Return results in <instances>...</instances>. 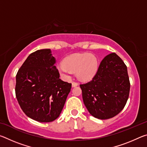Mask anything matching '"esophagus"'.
Segmentation results:
<instances>
[{"mask_svg": "<svg viewBox=\"0 0 147 147\" xmlns=\"http://www.w3.org/2000/svg\"><path fill=\"white\" fill-rule=\"evenodd\" d=\"M78 85V83L75 82H72V87H73V88H74V87H76Z\"/></svg>", "mask_w": 147, "mask_h": 147, "instance_id": "34e87169", "label": "esophagus"}]
</instances>
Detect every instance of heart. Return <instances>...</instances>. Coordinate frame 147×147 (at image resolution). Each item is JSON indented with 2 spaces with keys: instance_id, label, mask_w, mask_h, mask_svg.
Segmentation results:
<instances>
[{
  "instance_id": "b5f03b06",
  "label": "heart",
  "mask_w": 147,
  "mask_h": 147,
  "mask_svg": "<svg viewBox=\"0 0 147 147\" xmlns=\"http://www.w3.org/2000/svg\"><path fill=\"white\" fill-rule=\"evenodd\" d=\"M63 64L57 67L61 76L68 78L71 72L82 81H88L95 75L98 69V60L96 56L89 53H76L68 56L63 59Z\"/></svg>"
}]
</instances>
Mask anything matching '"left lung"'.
Here are the masks:
<instances>
[{"mask_svg": "<svg viewBox=\"0 0 147 147\" xmlns=\"http://www.w3.org/2000/svg\"><path fill=\"white\" fill-rule=\"evenodd\" d=\"M84 103L89 113L99 119H108L123 110L128 100L130 84L127 67L115 53L101 61L93 79L80 84Z\"/></svg>", "mask_w": 147, "mask_h": 147, "instance_id": "obj_1", "label": "left lung"}]
</instances>
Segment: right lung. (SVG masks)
I'll return each mask as SVG.
<instances>
[{"label": "right lung", "instance_id": "obj_1", "mask_svg": "<svg viewBox=\"0 0 147 147\" xmlns=\"http://www.w3.org/2000/svg\"><path fill=\"white\" fill-rule=\"evenodd\" d=\"M51 49L30 54L16 75V94L24 113L34 120L49 123L60 115L71 84L59 79Z\"/></svg>", "mask_w": 147, "mask_h": 147}]
</instances>
